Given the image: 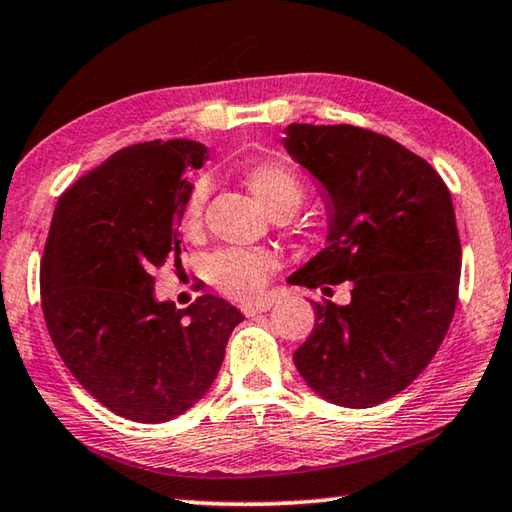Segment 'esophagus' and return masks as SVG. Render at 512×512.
I'll list each match as a JSON object with an SVG mask.
<instances>
[{
	"label": "esophagus",
	"mask_w": 512,
	"mask_h": 512,
	"mask_svg": "<svg viewBox=\"0 0 512 512\" xmlns=\"http://www.w3.org/2000/svg\"><path fill=\"white\" fill-rule=\"evenodd\" d=\"M271 307H273V300H271V298H262V300H257V302H248V305L241 307V314L250 318V316L264 314V311H268Z\"/></svg>",
	"instance_id": "1"
}]
</instances>
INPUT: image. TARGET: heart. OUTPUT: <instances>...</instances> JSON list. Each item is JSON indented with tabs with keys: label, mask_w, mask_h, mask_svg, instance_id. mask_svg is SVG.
I'll return each instance as SVG.
<instances>
[{
	"label": "heart",
	"mask_w": 512,
	"mask_h": 512,
	"mask_svg": "<svg viewBox=\"0 0 512 512\" xmlns=\"http://www.w3.org/2000/svg\"><path fill=\"white\" fill-rule=\"evenodd\" d=\"M241 180L255 201L271 216H291L305 201V185L296 171L275 160H259L241 171ZM205 185H194L180 210V232L187 239H198L203 232ZM277 268L275 257L264 250L228 248L216 253L210 262L212 287L225 298L250 302L262 293L264 284Z\"/></svg>",
	"instance_id": "heart-1"
}]
</instances>
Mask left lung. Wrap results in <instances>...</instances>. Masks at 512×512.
Instances as JSON below:
<instances>
[{"label":"left lung","mask_w":512,"mask_h":512,"mask_svg":"<svg viewBox=\"0 0 512 512\" xmlns=\"http://www.w3.org/2000/svg\"><path fill=\"white\" fill-rule=\"evenodd\" d=\"M284 146L329 194V246L289 282L325 296L332 284L352 289L350 305L311 300L316 323L293 361L325 400L368 409L404 391L452 325V196L427 160L368 128L291 124Z\"/></svg>","instance_id":"left-lung-1"}]
</instances>
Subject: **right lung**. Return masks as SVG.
I'll use <instances>...</instances> for the list:
<instances>
[{
    "instance_id": "right-lung-1",
    "label": "right lung",
    "mask_w": 512,
    "mask_h": 512,
    "mask_svg": "<svg viewBox=\"0 0 512 512\" xmlns=\"http://www.w3.org/2000/svg\"><path fill=\"white\" fill-rule=\"evenodd\" d=\"M205 146H126L69 185L40 262L42 314L60 359L121 418L158 424L207 393L244 316L210 293L187 309L153 298L180 255V210Z\"/></svg>"
}]
</instances>
